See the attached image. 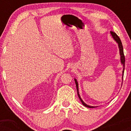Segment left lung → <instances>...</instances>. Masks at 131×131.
<instances>
[{
  "label": "left lung",
  "instance_id": "left-lung-1",
  "mask_svg": "<svg viewBox=\"0 0 131 131\" xmlns=\"http://www.w3.org/2000/svg\"><path fill=\"white\" fill-rule=\"evenodd\" d=\"M110 33L111 34H112L113 38L115 39V40L116 42L117 43H118V47H119V53H120V57H121V63L123 64V75H124V68H125V57H124V52H123V45H122V42H121V39H119V37H118V36L116 34L115 32H113V31H110ZM74 81H75V83H76V89H77V92H78V97H79V99H80V100L82 102V105H84V106H86V107L88 108H95V106H90V105H88L87 104H85L84 102H83V100H82V99L81 98L80 95H79V89H78V83L77 82V81H76V79H74Z\"/></svg>",
  "mask_w": 131,
  "mask_h": 131
}]
</instances>
